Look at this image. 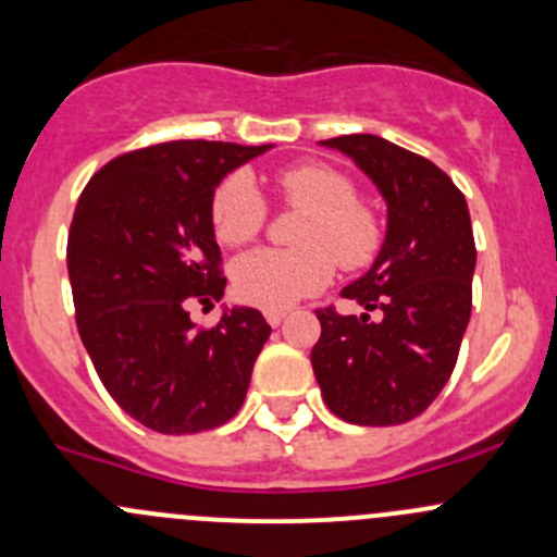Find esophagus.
I'll use <instances>...</instances> for the list:
<instances>
[{"label": "esophagus", "mask_w": 557, "mask_h": 557, "mask_svg": "<svg viewBox=\"0 0 557 557\" xmlns=\"http://www.w3.org/2000/svg\"><path fill=\"white\" fill-rule=\"evenodd\" d=\"M285 314H288L285 310H267V312H263V318H267L269 325H280V323H283Z\"/></svg>", "instance_id": "1"}]
</instances>
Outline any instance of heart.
I'll use <instances>...</instances> for the list:
<instances>
[{"instance_id": "heart-1", "label": "heart", "mask_w": 557, "mask_h": 557, "mask_svg": "<svg viewBox=\"0 0 557 557\" xmlns=\"http://www.w3.org/2000/svg\"><path fill=\"white\" fill-rule=\"evenodd\" d=\"M285 205L307 210L296 232V250H256L234 263V294L245 305L285 310L318 294L342 269H363L383 247L377 212L358 199L356 183L325 164H296L280 172ZM215 237L223 245L252 243L269 221V205L256 177L237 170L218 183L210 201Z\"/></svg>"}]
</instances>
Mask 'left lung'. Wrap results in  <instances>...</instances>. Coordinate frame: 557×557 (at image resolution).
I'll list each match as a JSON object with an SVG mask.
<instances>
[{"mask_svg":"<svg viewBox=\"0 0 557 557\" xmlns=\"http://www.w3.org/2000/svg\"><path fill=\"white\" fill-rule=\"evenodd\" d=\"M320 145L350 156L383 194L387 232L372 269L342 288L363 314L318 310L312 369L323 401L356 425H398L450 380L471 318L476 247L463 194L436 164L374 134Z\"/></svg>","mask_w":557,"mask_h":557,"instance_id":"left-lung-1","label":"left lung"}]
</instances>
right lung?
<instances>
[{
	"label": "right lung",
	"mask_w": 557,
	"mask_h": 557,
	"mask_svg": "<svg viewBox=\"0 0 557 557\" xmlns=\"http://www.w3.org/2000/svg\"><path fill=\"white\" fill-rule=\"evenodd\" d=\"M272 145L180 139L132 150L88 180L66 239L81 339L117 407L159 434H199L239 412L272 325L232 307L196 329L188 307L223 299L210 218L218 183Z\"/></svg>",
	"instance_id": "1"
}]
</instances>
